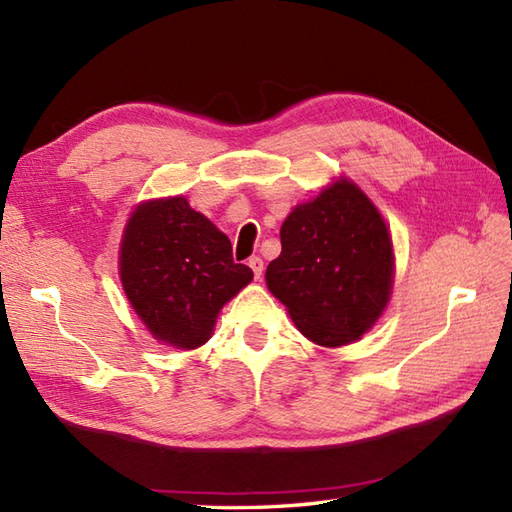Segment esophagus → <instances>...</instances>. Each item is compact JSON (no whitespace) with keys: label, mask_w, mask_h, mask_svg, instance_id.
Here are the masks:
<instances>
[{"label":"esophagus","mask_w":512,"mask_h":512,"mask_svg":"<svg viewBox=\"0 0 512 512\" xmlns=\"http://www.w3.org/2000/svg\"><path fill=\"white\" fill-rule=\"evenodd\" d=\"M248 266H250V270H253L255 279H262V275H264V259L262 257H257V255L250 257Z\"/></svg>","instance_id":"obj_1"}]
</instances>
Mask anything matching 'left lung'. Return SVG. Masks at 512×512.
<instances>
[{
	"instance_id": "obj_1",
	"label": "left lung",
	"mask_w": 512,
	"mask_h": 512,
	"mask_svg": "<svg viewBox=\"0 0 512 512\" xmlns=\"http://www.w3.org/2000/svg\"><path fill=\"white\" fill-rule=\"evenodd\" d=\"M281 255L266 284L310 341L336 347L363 336L385 310L394 250L383 217L356 184L341 180L281 226Z\"/></svg>"
}]
</instances>
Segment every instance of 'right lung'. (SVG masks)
<instances>
[{
	"mask_svg": "<svg viewBox=\"0 0 512 512\" xmlns=\"http://www.w3.org/2000/svg\"><path fill=\"white\" fill-rule=\"evenodd\" d=\"M121 279L158 341L193 350L209 341L217 312L253 270L233 262L228 237L184 198L140 204L121 244Z\"/></svg>",
	"mask_w": 512,
	"mask_h": 512,
	"instance_id": "1",
	"label": "right lung"
}]
</instances>
